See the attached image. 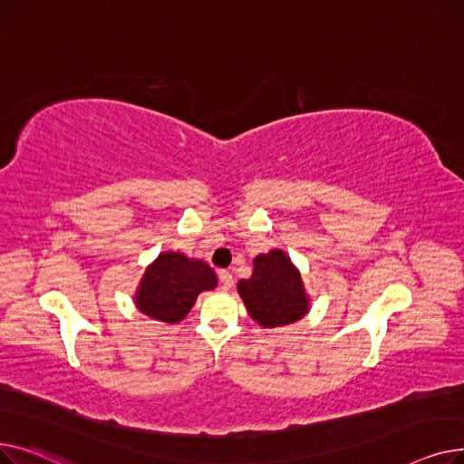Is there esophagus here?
<instances>
[{
    "label": "esophagus",
    "mask_w": 464,
    "mask_h": 464,
    "mask_svg": "<svg viewBox=\"0 0 464 464\" xmlns=\"http://www.w3.org/2000/svg\"><path fill=\"white\" fill-rule=\"evenodd\" d=\"M219 279H221V286H223V290L232 288V285H234V277H232L230 271H219Z\"/></svg>",
    "instance_id": "esophagus-1"
}]
</instances>
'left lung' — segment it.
Listing matches in <instances>:
<instances>
[{"instance_id": "8db88e82", "label": "left lung", "mask_w": 464, "mask_h": 464, "mask_svg": "<svg viewBox=\"0 0 464 464\" xmlns=\"http://www.w3.org/2000/svg\"><path fill=\"white\" fill-rule=\"evenodd\" d=\"M237 294L251 318L262 328H281L304 318L311 297L302 274L283 249L253 258V276L237 283Z\"/></svg>"}]
</instances>
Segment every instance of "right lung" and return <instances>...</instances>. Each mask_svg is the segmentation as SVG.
<instances>
[{"instance_id":"add662e5","label":"right lung","mask_w":464,"mask_h":464,"mask_svg":"<svg viewBox=\"0 0 464 464\" xmlns=\"http://www.w3.org/2000/svg\"><path fill=\"white\" fill-rule=\"evenodd\" d=\"M213 288H217V276L204 260L165 251L146 267L132 299L142 314L178 324L193 309L198 294Z\"/></svg>"}]
</instances>
